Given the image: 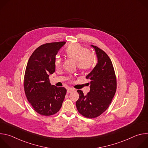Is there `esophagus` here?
Returning a JSON list of instances; mask_svg holds the SVG:
<instances>
[{
	"mask_svg": "<svg viewBox=\"0 0 148 148\" xmlns=\"http://www.w3.org/2000/svg\"><path fill=\"white\" fill-rule=\"evenodd\" d=\"M73 91H74V90L73 88H69L67 89V93H70V92H71Z\"/></svg>",
	"mask_w": 148,
	"mask_h": 148,
	"instance_id": "34e87169",
	"label": "esophagus"
}]
</instances>
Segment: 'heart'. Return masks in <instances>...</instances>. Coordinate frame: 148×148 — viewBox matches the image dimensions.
<instances>
[{"instance_id":"1","label":"heart","mask_w":148,"mask_h":148,"mask_svg":"<svg viewBox=\"0 0 148 148\" xmlns=\"http://www.w3.org/2000/svg\"><path fill=\"white\" fill-rule=\"evenodd\" d=\"M67 57L77 61V68L80 71H87L91 69L95 64V57L89 49L79 44L75 43L70 45L67 50ZM62 61L57 57L55 60V66L57 68L61 66Z\"/></svg>"}]
</instances>
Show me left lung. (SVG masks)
I'll list each match as a JSON object with an SVG mask.
<instances>
[{"instance_id":"obj_1","label":"left lung","mask_w":148,"mask_h":148,"mask_svg":"<svg viewBox=\"0 0 148 148\" xmlns=\"http://www.w3.org/2000/svg\"><path fill=\"white\" fill-rule=\"evenodd\" d=\"M97 64L86 76L90 81V91L86 95L78 90L76 102L78 112L88 118H95L107 110L116 90V78L112 61L104 51L95 46Z\"/></svg>"}]
</instances>
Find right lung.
Returning a JSON list of instances; mask_svg holds the SVG:
<instances>
[{"label": "right lung", "instance_id": "right-lung-1", "mask_svg": "<svg viewBox=\"0 0 148 148\" xmlns=\"http://www.w3.org/2000/svg\"><path fill=\"white\" fill-rule=\"evenodd\" d=\"M66 41L42 45L31 55L27 64L24 89L33 110L44 116L56 114L60 110L67 90L50 82L49 74L55 71L56 55Z\"/></svg>", "mask_w": 148, "mask_h": 148}]
</instances>
